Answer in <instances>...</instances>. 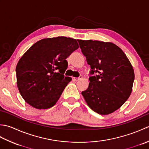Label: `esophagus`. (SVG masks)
I'll use <instances>...</instances> for the list:
<instances>
[{
  "label": "esophagus",
  "instance_id": "esophagus-1",
  "mask_svg": "<svg viewBox=\"0 0 149 149\" xmlns=\"http://www.w3.org/2000/svg\"><path fill=\"white\" fill-rule=\"evenodd\" d=\"M82 78H83V76H82V75H80V76L79 77H74V81H78L81 80Z\"/></svg>",
  "mask_w": 149,
  "mask_h": 149
}]
</instances>
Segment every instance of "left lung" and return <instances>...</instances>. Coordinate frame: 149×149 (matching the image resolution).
Segmentation results:
<instances>
[{"label":"left lung","instance_id":"8db88e82","mask_svg":"<svg viewBox=\"0 0 149 149\" xmlns=\"http://www.w3.org/2000/svg\"><path fill=\"white\" fill-rule=\"evenodd\" d=\"M77 41L92 75L87 90L81 93L95 112L108 115L119 109L130 96L134 70L125 53L114 43Z\"/></svg>","mask_w":149,"mask_h":149}]
</instances>
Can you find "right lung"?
<instances>
[{
    "label": "right lung",
    "mask_w": 149,
    "mask_h": 149,
    "mask_svg": "<svg viewBox=\"0 0 149 149\" xmlns=\"http://www.w3.org/2000/svg\"><path fill=\"white\" fill-rule=\"evenodd\" d=\"M79 48L77 40L65 36L41 40L31 46L16 67L18 90L36 109L54 106L71 81L65 77L66 59Z\"/></svg>",
    "instance_id": "right-lung-1"
}]
</instances>
